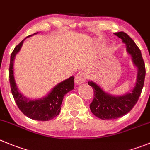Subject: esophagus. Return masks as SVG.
Masks as SVG:
<instances>
[{
	"label": "esophagus",
	"instance_id": "34e87169",
	"mask_svg": "<svg viewBox=\"0 0 150 150\" xmlns=\"http://www.w3.org/2000/svg\"><path fill=\"white\" fill-rule=\"evenodd\" d=\"M86 78V75L84 72H78L76 75V76H75V83L78 84V85H80V84L85 82Z\"/></svg>",
	"mask_w": 150,
	"mask_h": 150
}]
</instances>
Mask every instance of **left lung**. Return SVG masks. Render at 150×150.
Returning a JSON list of instances; mask_svg holds the SVG:
<instances>
[{
  "mask_svg": "<svg viewBox=\"0 0 150 150\" xmlns=\"http://www.w3.org/2000/svg\"><path fill=\"white\" fill-rule=\"evenodd\" d=\"M114 34L122 39L126 45L127 52L131 55L133 64L138 68V75L136 85L131 92L122 96L110 95L105 92L95 83L88 81V84L94 90V99L90 104V109L94 116L101 120L117 119L123 117L132 110L141 95L146 74L142 53L134 41L123 31L117 32Z\"/></svg>",
  "mask_w": 150,
  "mask_h": 150,
  "instance_id": "1",
  "label": "left lung"
}]
</instances>
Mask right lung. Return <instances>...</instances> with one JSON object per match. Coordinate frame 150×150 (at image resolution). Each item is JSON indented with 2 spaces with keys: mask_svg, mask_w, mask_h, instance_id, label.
Instances as JSON below:
<instances>
[{
  "mask_svg": "<svg viewBox=\"0 0 150 150\" xmlns=\"http://www.w3.org/2000/svg\"><path fill=\"white\" fill-rule=\"evenodd\" d=\"M36 33H33L36 34ZM32 35H30V36ZM23 40L20 44L14 47L11 55L9 65V82L11 91L14 97L15 103L19 109L26 117L31 120L38 121H48L59 114L61 111V105L65 94L74 88V77L59 83L56 85L46 97L38 100H30L27 98L19 91L16 85L14 77V57L20 51L23 44Z\"/></svg>",
  "mask_w": 150,
  "mask_h": 150,
  "instance_id": "right-lung-1",
  "label": "right lung"
}]
</instances>
